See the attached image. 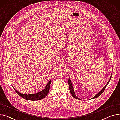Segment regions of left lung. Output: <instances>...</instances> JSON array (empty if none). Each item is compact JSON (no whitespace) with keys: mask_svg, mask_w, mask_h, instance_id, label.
Here are the masks:
<instances>
[{"mask_svg":"<svg viewBox=\"0 0 120 120\" xmlns=\"http://www.w3.org/2000/svg\"><path fill=\"white\" fill-rule=\"evenodd\" d=\"M112 74V72L111 73L110 77V78H109V81H108V82L107 83V84L105 85V86L103 87V89L101 90L99 92H98L97 94H96V95H95V96H94L93 98H91V99H95V98H96L98 97L100 95H101V94L103 93V92H104V90H105V88H106V87L107 85H108V84H109V81H110V79H111V78ZM68 86H69V89H70V92H71V94L72 96L74 98H75V99H79V100L80 99H79V98H78V97L76 96V95H75V94L74 91V90H73V86H72V83H71V80L70 78H68Z\"/></svg>","mask_w":120,"mask_h":120,"instance_id":"left-lung-1","label":"left lung"}]
</instances>
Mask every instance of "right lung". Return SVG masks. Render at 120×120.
<instances>
[{"mask_svg": "<svg viewBox=\"0 0 120 120\" xmlns=\"http://www.w3.org/2000/svg\"><path fill=\"white\" fill-rule=\"evenodd\" d=\"M50 83H51V80H50V81L49 82L47 85H46V87L45 89H44L43 90H42L41 91H39L37 93H34V94H23L20 92H19L17 91L15 89V88L14 87V90L16 91V92L19 95L21 96L22 98L27 100H31V101H37V100H40L41 99H43L44 98H45L49 92V87H50Z\"/></svg>", "mask_w": 120, "mask_h": 120, "instance_id": "right-lung-1", "label": "right lung"}]
</instances>
